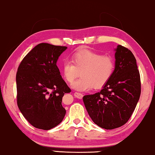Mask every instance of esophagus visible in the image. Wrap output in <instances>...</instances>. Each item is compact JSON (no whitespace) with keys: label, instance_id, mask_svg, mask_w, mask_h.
<instances>
[{"label":"esophagus","instance_id":"34e87169","mask_svg":"<svg viewBox=\"0 0 155 155\" xmlns=\"http://www.w3.org/2000/svg\"><path fill=\"white\" fill-rule=\"evenodd\" d=\"M74 96L78 99H82L83 97V94L82 93H78V92H75L74 93Z\"/></svg>","mask_w":155,"mask_h":155}]
</instances>
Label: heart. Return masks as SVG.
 I'll list each match as a JSON object with an SVG mask.
<instances>
[{
    "instance_id": "b5f03b06",
    "label": "heart",
    "mask_w": 155,
    "mask_h": 155,
    "mask_svg": "<svg viewBox=\"0 0 155 155\" xmlns=\"http://www.w3.org/2000/svg\"><path fill=\"white\" fill-rule=\"evenodd\" d=\"M115 70V61L112 57L89 50H80L73 54L71 61H64L61 71L64 79L72 82L71 86L78 91H87L94 87L98 89L104 86L112 77Z\"/></svg>"
}]
</instances>
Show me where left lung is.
<instances>
[{
    "mask_svg": "<svg viewBox=\"0 0 155 155\" xmlns=\"http://www.w3.org/2000/svg\"><path fill=\"white\" fill-rule=\"evenodd\" d=\"M115 51V70L99 93L83 97L89 116L97 125L113 129L124 125L134 112L141 93L140 72L131 51L120 45Z\"/></svg>",
    "mask_w": 155,
    "mask_h": 155,
    "instance_id": "1",
    "label": "left lung"
}]
</instances>
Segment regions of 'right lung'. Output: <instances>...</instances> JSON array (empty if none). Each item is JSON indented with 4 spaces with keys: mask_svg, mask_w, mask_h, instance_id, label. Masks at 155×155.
<instances>
[{
    "mask_svg": "<svg viewBox=\"0 0 155 155\" xmlns=\"http://www.w3.org/2000/svg\"><path fill=\"white\" fill-rule=\"evenodd\" d=\"M65 46L41 43L23 58L16 74L19 110L37 129L50 130L63 120L66 110L62 99L71 89L56 63Z\"/></svg>",
    "mask_w": 155,
    "mask_h": 155,
    "instance_id": "1",
    "label": "right lung"
}]
</instances>
